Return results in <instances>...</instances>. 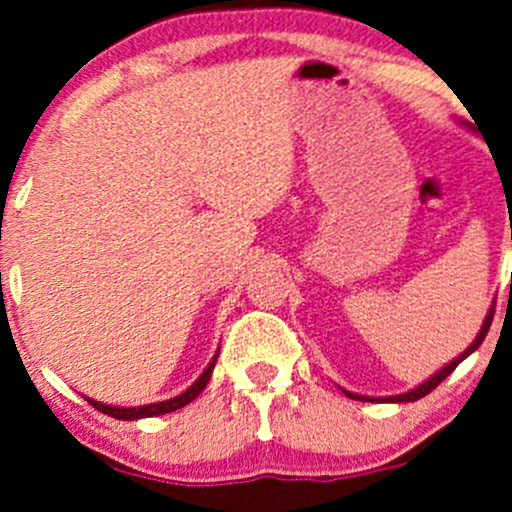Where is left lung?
I'll use <instances>...</instances> for the list:
<instances>
[{
    "mask_svg": "<svg viewBox=\"0 0 512 512\" xmlns=\"http://www.w3.org/2000/svg\"><path fill=\"white\" fill-rule=\"evenodd\" d=\"M493 314H495V307H490V312H488V317H485V322H483V327H480V332H478V337H476V342L471 344V347L466 349V352H463L461 356H458V359H453L451 364L446 366V369H441L438 371V374H433L431 379L426 381V384H421V386H416V389H411L409 394H399V396H389V399L386 401H396V404H401V401H418L421 399V396H426V394H431L433 389H436L438 384H441L443 379H446L448 374H451L453 369H456L458 364H461L463 359H466L468 354H473L476 352V349L480 347V344H483V339H485V334H488V329H490V322H493ZM344 394L347 396H352V399H359V401H374V399H366V396H356V394H349V391H344Z\"/></svg>",
    "mask_w": 512,
    "mask_h": 512,
    "instance_id": "obj_1",
    "label": "left lung"
}]
</instances>
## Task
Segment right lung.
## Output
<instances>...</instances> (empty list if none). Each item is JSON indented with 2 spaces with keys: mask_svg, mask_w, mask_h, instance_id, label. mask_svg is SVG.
<instances>
[{
  "mask_svg": "<svg viewBox=\"0 0 512 512\" xmlns=\"http://www.w3.org/2000/svg\"><path fill=\"white\" fill-rule=\"evenodd\" d=\"M213 366H215V359L210 361L208 369L200 374V379L195 381L193 386H190L188 391H183L180 396H175V399H168V401H160V404H148V406H138V409H118V406H106V404H98V401H91L89 404L94 406L96 411H101V414L106 416H113V418H121V421H136V418H151V416H163V414H170V411H178L183 409L185 404H190V401L195 399V396L200 394V391L208 386L210 381V374H213Z\"/></svg>",
  "mask_w": 512,
  "mask_h": 512,
  "instance_id": "add662e5",
  "label": "right lung"
}]
</instances>
